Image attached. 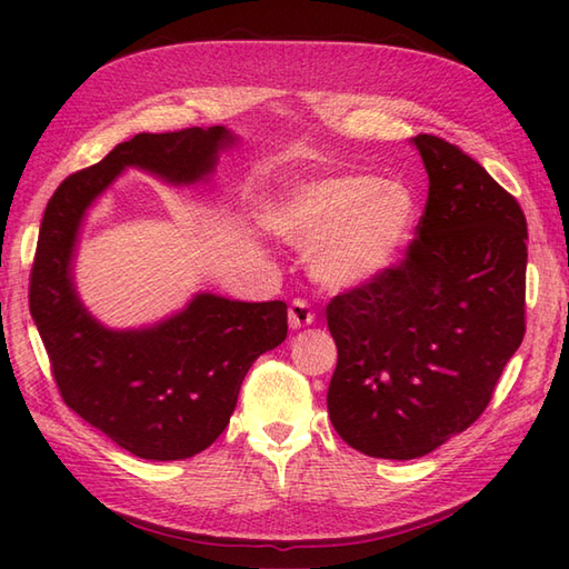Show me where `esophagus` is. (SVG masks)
<instances>
[{
	"mask_svg": "<svg viewBox=\"0 0 569 569\" xmlns=\"http://www.w3.org/2000/svg\"><path fill=\"white\" fill-rule=\"evenodd\" d=\"M312 320H316V312H312V308L308 306V300L296 298L291 308H288V325H291L293 330H300L312 325Z\"/></svg>",
	"mask_w": 569,
	"mask_h": 569,
	"instance_id": "obj_1",
	"label": "esophagus"
}]
</instances>
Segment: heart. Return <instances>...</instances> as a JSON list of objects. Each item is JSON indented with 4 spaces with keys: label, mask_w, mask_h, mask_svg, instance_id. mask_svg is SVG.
I'll return each instance as SVG.
<instances>
[{
    "label": "heart",
    "mask_w": 569,
    "mask_h": 569,
    "mask_svg": "<svg viewBox=\"0 0 569 569\" xmlns=\"http://www.w3.org/2000/svg\"><path fill=\"white\" fill-rule=\"evenodd\" d=\"M263 224L309 247L310 273L328 288H357L391 271L410 241L416 196L396 180L335 176L298 186L263 208Z\"/></svg>",
    "instance_id": "1"
}]
</instances>
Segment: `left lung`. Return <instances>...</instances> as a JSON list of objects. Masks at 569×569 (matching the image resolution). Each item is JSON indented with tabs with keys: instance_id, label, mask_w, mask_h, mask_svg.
<instances>
[{
	"instance_id": "left-lung-1",
	"label": "left lung",
	"mask_w": 569,
	"mask_h": 569,
	"mask_svg": "<svg viewBox=\"0 0 569 569\" xmlns=\"http://www.w3.org/2000/svg\"><path fill=\"white\" fill-rule=\"evenodd\" d=\"M428 202L406 259L335 296L337 435L381 459H416L467 430L526 335L528 229L521 204L455 143L410 139Z\"/></svg>"
}]
</instances>
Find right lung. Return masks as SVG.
<instances>
[{"label": "right lung", "mask_w": 569, "mask_h": 569, "mask_svg": "<svg viewBox=\"0 0 569 569\" xmlns=\"http://www.w3.org/2000/svg\"><path fill=\"white\" fill-rule=\"evenodd\" d=\"M237 141L224 127L137 134L66 178L46 204L29 306L53 379L68 408L141 459H186L220 438L253 361L286 340L288 306L196 293L159 322L112 330L78 296L80 227L127 168L168 186L208 183Z\"/></svg>", "instance_id": "1"}]
</instances>
